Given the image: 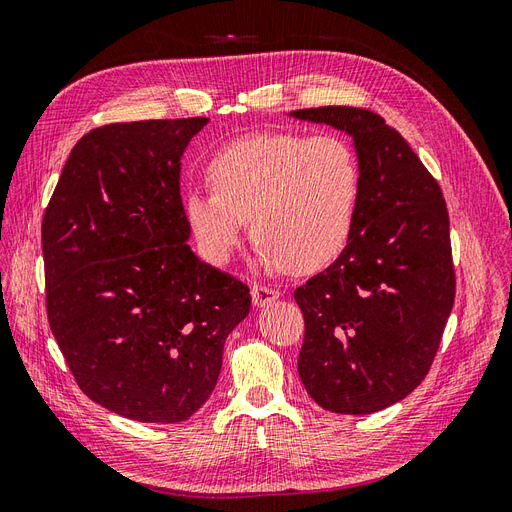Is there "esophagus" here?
<instances>
[{
  "label": "esophagus",
  "mask_w": 512,
  "mask_h": 512,
  "mask_svg": "<svg viewBox=\"0 0 512 512\" xmlns=\"http://www.w3.org/2000/svg\"><path fill=\"white\" fill-rule=\"evenodd\" d=\"M277 299H280V290L269 288V286H262V284H254L252 286V301H254L256 307L271 305Z\"/></svg>",
  "instance_id": "34e87169"
}]
</instances>
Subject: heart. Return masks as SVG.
Wrapping results in <instances>:
<instances>
[{
    "mask_svg": "<svg viewBox=\"0 0 512 512\" xmlns=\"http://www.w3.org/2000/svg\"><path fill=\"white\" fill-rule=\"evenodd\" d=\"M213 192L192 190L183 213L203 256L226 265L250 220L256 258L292 273L324 269L352 239L361 164L337 134L260 132L222 147L207 164Z\"/></svg>",
    "mask_w": 512,
    "mask_h": 512,
    "instance_id": "1",
    "label": "heart"
}]
</instances>
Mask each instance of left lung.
<instances>
[{
	"instance_id": "obj_1",
	"label": "left lung",
	"mask_w": 512,
	"mask_h": 512,
	"mask_svg": "<svg viewBox=\"0 0 512 512\" xmlns=\"http://www.w3.org/2000/svg\"><path fill=\"white\" fill-rule=\"evenodd\" d=\"M290 117L352 136L363 179L346 250L294 290L305 320L299 376L324 410L371 414L423 382L451 316L446 203L406 138L380 115L320 106Z\"/></svg>"
}]
</instances>
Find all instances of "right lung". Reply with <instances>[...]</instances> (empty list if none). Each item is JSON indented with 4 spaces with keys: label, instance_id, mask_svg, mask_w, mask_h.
<instances>
[{
    "label": "right lung",
    "instance_id": "add662e5",
    "mask_svg": "<svg viewBox=\"0 0 512 512\" xmlns=\"http://www.w3.org/2000/svg\"><path fill=\"white\" fill-rule=\"evenodd\" d=\"M207 117L111 123L74 145L42 218L46 314L81 391L179 423L205 404L250 288L190 250L181 156Z\"/></svg>",
    "mask_w": 512,
    "mask_h": 512
}]
</instances>
